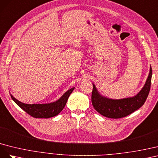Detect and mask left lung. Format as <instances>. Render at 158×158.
<instances>
[{
    "mask_svg": "<svg viewBox=\"0 0 158 158\" xmlns=\"http://www.w3.org/2000/svg\"><path fill=\"white\" fill-rule=\"evenodd\" d=\"M152 75V69L150 66L149 75L140 91L134 97L121 99H112L102 96L93 83L91 101L93 107L98 113L107 118H120L130 114L146 102L150 90Z\"/></svg>",
    "mask_w": 158,
    "mask_h": 158,
    "instance_id": "left-lung-1",
    "label": "left lung"
}]
</instances>
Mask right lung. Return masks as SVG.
<instances>
[{"label": "right lung", "instance_id": "right-lung-1", "mask_svg": "<svg viewBox=\"0 0 158 158\" xmlns=\"http://www.w3.org/2000/svg\"><path fill=\"white\" fill-rule=\"evenodd\" d=\"M74 89L75 87L69 89L56 101L46 104H26L17 100L11 94L10 96L16 104L30 116L34 118H48L57 116L64 109L67 99Z\"/></svg>", "mask_w": 158, "mask_h": 158}]
</instances>
